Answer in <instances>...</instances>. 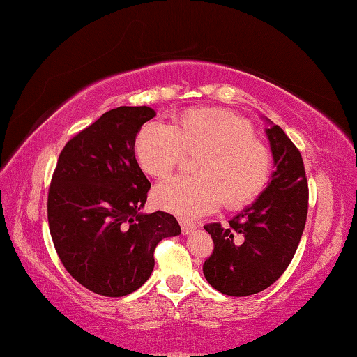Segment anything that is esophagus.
Masks as SVG:
<instances>
[{
	"label": "esophagus",
	"mask_w": 357,
	"mask_h": 357,
	"mask_svg": "<svg viewBox=\"0 0 357 357\" xmlns=\"http://www.w3.org/2000/svg\"><path fill=\"white\" fill-rule=\"evenodd\" d=\"M180 227H182V232L185 234H190V232H192L196 229V225H192V223H190V221H186V220H180Z\"/></svg>",
	"instance_id": "esophagus-1"
}]
</instances>
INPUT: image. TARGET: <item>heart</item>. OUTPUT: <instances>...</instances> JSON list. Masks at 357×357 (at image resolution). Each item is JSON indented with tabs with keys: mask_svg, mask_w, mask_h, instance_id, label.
Here are the masks:
<instances>
[{
	"mask_svg": "<svg viewBox=\"0 0 357 357\" xmlns=\"http://www.w3.org/2000/svg\"><path fill=\"white\" fill-rule=\"evenodd\" d=\"M196 156V175H175L158 183L151 201L182 218H197L217 210L250 206L266 190L272 155L247 120L218 109H190L171 125L149 121L134 140V156L150 177H162L183 160Z\"/></svg>",
	"mask_w": 357,
	"mask_h": 357,
	"instance_id": "1",
	"label": "heart"
}]
</instances>
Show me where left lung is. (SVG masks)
<instances>
[{
	"label": "left lung",
	"instance_id": "obj_1",
	"mask_svg": "<svg viewBox=\"0 0 357 357\" xmlns=\"http://www.w3.org/2000/svg\"><path fill=\"white\" fill-rule=\"evenodd\" d=\"M266 132L277 167L267 188L227 227L204 226L213 241L204 275L226 296H251L275 283L293 261L305 227L308 183L301 151L278 125Z\"/></svg>",
	"mask_w": 357,
	"mask_h": 357
}]
</instances>
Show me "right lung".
<instances>
[{
    "mask_svg": "<svg viewBox=\"0 0 357 357\" xmlns=\"http://www.w3.org/2000/svg\"><path fill=\"white\" fill-rule=\"evenodd\" d=\"M155 116L147 106H121L68 140L52 175L47 218L58 258L74 280L99 296L139 289L155 267V248L178 236L171 213H140L150 182L134 140Z\"/></svg>",
    "mask_w": 357,
    "mask_h": 357,
    "instance_id": "add662e5",
    "label": "right lung"
}]
</instances>
